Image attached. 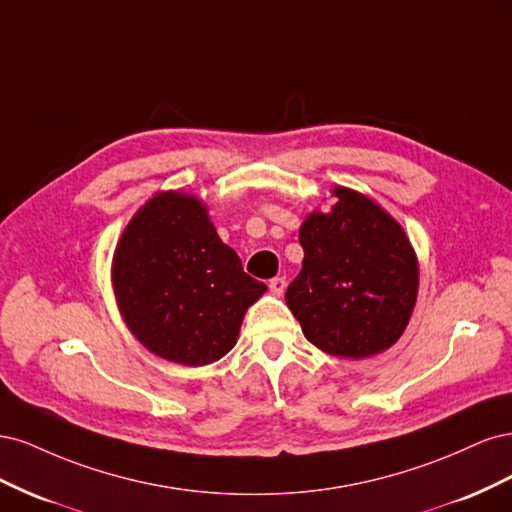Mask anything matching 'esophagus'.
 <instances>
[{"label":"esophagus","mask_w":512,"mask_h":512,"mask_svg":"<svg viewBox=\"0 0 512 512\" xmlns=\"http://www.w3.org/2000/svg\"><path fill=\"white\" fill-rule=\"evenodd\" d=\"M269 288L273 294L280 297V294H284V290H286V277H273V280L269 282Z\"/></svg>","instance_id":"obj_1"}]
</instances>
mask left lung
I'll use <instances>...</instances> for the list:
<instances>
[{
    "label": "left lung",
    "instance_id": "obj_1",
    "mask_svg": "<svg viewBox=\"0 0 512 512\" xmlns=\"http://www.w3.org/2000/svg\"><path fill=\"white\" fill-rule=\"evenodd\" d=\"M329 213H309L299 230L303 269L286 303L307 342L344 359L391 348L416 303L418 262L404 228L374 200L335 188Z\"/></svg>",
    "mask_w": 512,
    "mask_h": 512
}]
</instances>
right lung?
<instances>
[{
  "label": "right lung",
  "instance_id": "1",
  "mask_svg": "<svg viewBox=\"0 0 512 512\" xmlns=\"http://www.w3.org/2000/svg\"><path fill=\"white\" fill-rule=\"evenodd\" d=\"M111 277L119 312L138 342L190 367L230 352L247 307L267 290L222 243L203 200L173 190L134 213Z\"/></svg>",
  "mask_w": 512,
  "mask_h": 512
}]
</instances>
